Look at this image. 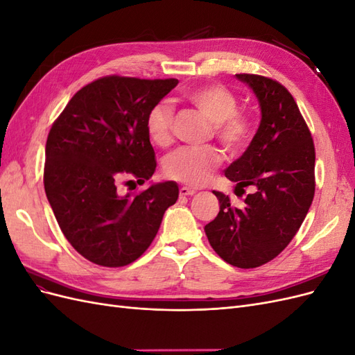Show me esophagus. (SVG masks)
I'll list each match as a JSON object with an SVG mask.
<instances>
[{"instance_id": "34e87169", "label": "esophagus", "mask_w": 355, "mask_h": 355, "mask_svg": "<svg viewBox=\"0 0 355 355\" xmlns=\"http://www.w3.org/2000/svg\"><path fill=\"white\" fill-rule=\"evenodd\" d=\"M197 192V189H194V188H189V187H182L180 189H179V194L180 196H194Z\"/></svg>"}]
</instances>
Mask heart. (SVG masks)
Listing matches in <instances>:
<instances>
[{
    "label": "heart",
    "mask_w": 355,
    "mask_h": 355,
    "mask_svg": "<svg viewBox=\"0 0 355 355\" xmlns=\"http://www.w3.org/2000/svg\"><path fill=\"white\" fill-rule=\"evenodd\" d=\"M182 101L196 106L213 123V133L231 153H240L250 142V116L237 111V96L220 84L198 85L180 94ZM173 110L168 102H159L149 112L148 133L158 146L171 144ZM222 161L219 149L213 146H182L166 161V173L175 180L191 187L207 184L211 171Z\"/></svg>",
    "instance_id": "b5f03b06"
}]
</instances>
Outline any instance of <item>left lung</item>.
Here are the masks:
<instances>
[{
    "instance_id": "8db88e82",
    "label": "left lung",
    "mask_w": 355,
    "mask_h": 355,
    "mask_svg": "<svg viewBox=\"0 0 355 355\" xmlns=\"http://www.w3.org/2000/svg\"><path fill=\"white\" fill-rule=\"evenodd\" d=\"M256 94L261 124L249 148L225 170L237 189L250 187L241 207L213 191L220 209L204 227L213 250L225 262L256 268L272 261L292 241L315 191V148L293 96L278 81L237 73Z\"/></svg>"
}]
</instances>
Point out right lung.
Masks as SVG:
<instances>
[{"mask_svg":"<svg viewBox=\"0 0 355 355\" xmlns=\"http://www.w3.org/2000/svg\"><path fill=\"white\" fill-rule=\"evenodd\" d=\"M178 83L120 75L99 78L73 94L50 128L47 200L67 240L96 265L118 268L141 257L164 211L179 197L173 180L137 194L121 196L116 189L123 178L142 185L154 175L148 116Z\"/></svg>","mask_w":355,"mask_h":355,"instance_id":"right-lung-1","label":"right lung"}]
</instances>
